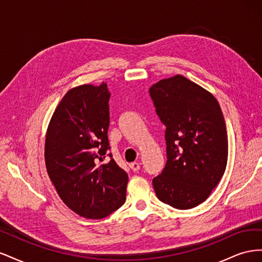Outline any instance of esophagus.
Wrapping results in <instances>:
<instances>
[{
    "label": "esophagus",
    "instance_id": "esophagus-1",
    "mask_svg": "<svg viewBox=\"0 0 262 262\" xmlns=\"http://www.w3.org/2000/svg\"><path fill=\"white\" fill-rule=\"evenodd\" d=\"M130 168L133 170V171H137L140 169V162H133V163H130L129 164Z\"/></svg>",
    "mask_w": 262,
    "mask_h": 262
}]
</instances>
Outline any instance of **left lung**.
<instances>
[{
  "label": "left lung",
  "mask_w": 262,
  "mask_h": 262,
  "mask_svg": "<svg viewBox=\"0 0 262 262\" xmlns=\"http://www.w3.org/2000/svg\"><path fill=\"white\" fill-rule=\"evenodd\" d=\"M149 94L166 125L167 162L153 179L155 193L172 208L192 209L208 199L226 169L223 113L209 91L180 74L163 78Z\"/></svg>",
  "instance_id": "left-lung-1"
}]
</instances>
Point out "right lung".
Instances as JSON below:
<instances>
[{"label":"right lung","mask_w":262,"mask_h":262,"mask_svg":"<svg viewBox=\"0 0 262 262\" xmlns=\"http://www.w3.org/2000/svg\"><path fill=\"white\" fill-rule=\"evenodd\" d=\"M109 97L104 82L73 87L55 108L46 133V168L55 191L69 209L90 220L108 216L125 201L128 173L114 158L104 162Z\"/></svg>","instance_id":"add662e5"}]
</instances>
